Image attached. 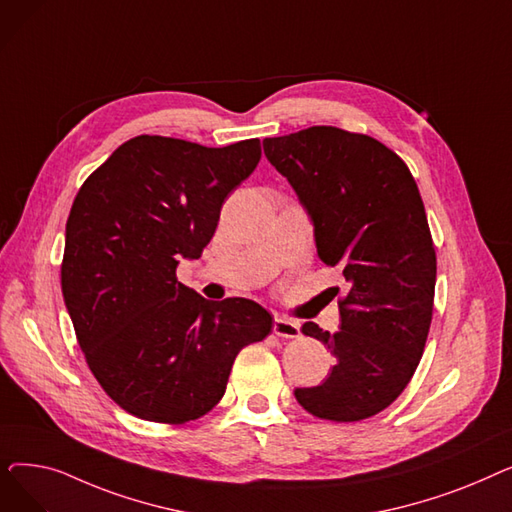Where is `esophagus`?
Returning a JSON list of instances; mask_svg holds the SVG:
<instances>
[{
    "mask_svg": "<svg viewBox=\"0 0 512 512\" xmlns=\"http://www.w3.org/2000/svg\"><path fill=\"white\" fill-rule=\"evenodd\" d=\"M274 334L282 336V338H299L301 336L299 321L288 319V317H276V321H274Z\"/></svg>",
    "mask_w": 512,
    "mask_h": 512,
    "instance_id": "esophagus-1",
    "label": "esophagus"
}]
</instances>
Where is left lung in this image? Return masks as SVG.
Returning a JSON list of instances; mask_svg holds the SVG:
<instances>
[{"mask_svg": "<svg viewBox=\"0 0 512 512\" xmlns=\"http://www.w3.org/2000/svg\"><path fill=\"white\" fill-rule=\"evenodd\" d=\"M263 151L311 215L319 259L351 284L336 334L303 326L336 363L294 396L336 423L378 415L411 382L434 313L436 249L417 182L384 143L334 126L265 139Z\"/></svg>", "mask_w": 512, "mask_h": 512, "instance_id": "1", "label": "left lung"}]
</instances>
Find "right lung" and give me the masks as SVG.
I'll return each mask as SVG.
<instances>
[{
  "label": "right lung",
  "instance_id": "right-lung-1",
  "mask_svg": "<svg viewBox=\"0 0 512 512\" xmlns=\"http://www.w3.org/2000/svg\"><path fill=\"white\" fill-rule=\"evenodd\" d=\"M259 159V139L215 149L141 134L80 186L62 294L89 369L126 413L170 425L203 417L236 355L272 332L261 305L205 301L176 278L178 259L201 257L226 197Z\"/></svg>",
  "mask_w": 512,
  "mask_h": 512
}]
</instances>
